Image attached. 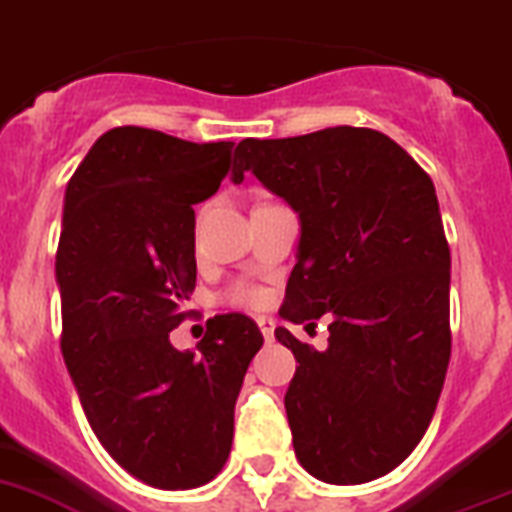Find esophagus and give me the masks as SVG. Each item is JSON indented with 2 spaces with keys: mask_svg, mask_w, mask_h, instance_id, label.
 <instances>
[{
  "mask_svg": "<svg viewBox=\"0 0 512 512\" xmlns=\"http://www.w3.org/2000/svg\"><path fill=\"white\" fill-rule=\"evenodd\" d=\"M257 325H260V333H263L265 341H273V330H276V322L270 320V317H257Z\"/></svg>",
  "mask_w": 512,
  "mask_h": 512,
  "instance_id": "34e87169",
  "label": "esophagus"
}]
</instances>
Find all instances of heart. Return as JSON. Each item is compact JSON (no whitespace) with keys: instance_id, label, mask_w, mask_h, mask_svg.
I'll use <instances>...</instances> for the list:
<instances>
[{"instance_id":"heart-1","label":"heart","mask_w":512,"mask_h":512,"mask_svg":"<svg viewBox=\"0 0 512 512\" xmlns=\"http://www.w3.org/2000/svg\"><path fill=\"white\" fill-rule=\"evenodd\" d=\"M229 299L234 304H242V307H260V304H265V291L257 289V286L242 283V286H236V289L231 291Z\"/></svg>"}]
</instances>
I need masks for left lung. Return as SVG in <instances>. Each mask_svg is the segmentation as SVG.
<instances>
[{
    "label": "left lung",
    "mask_w": 512,
    "mask_h": 512,
    "mask_svg": "<svg viewBox=\"0 0 512 512\" xmlns=\"http://www.w3.org/2000/svg\"><path fill=\"white\" fill-rule=\"evenodd\" d=\"M244 171L299 216L281 317H330L325 351L276 328L299 362L283 398L296 458L320 482H372L419 445L448 372L450 249L435 184L367 127L247 137L234 184Z\"/></svg>",
    "instance_id": "1"
}]
</instances>
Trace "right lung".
I'll return each instance as SVG.
<instances>
[{
    "mask_svg": "<svg viewBox=\"0 0 512 512\" xmlns=\"http://www.w3.org/2000/svg\"><path fill=\"white\" fill-rule=\"evenodd\" d=\"M231 148L114 127L64 192V364L103 448L158 489L203 487L221 471L236 395L263 346L239 312L208 320L197 351L169 341L197 278L192 205L216 195Z\"/></svg>",
    "mask_w": 512,
    "mask_h": 512,
    "instance_id": "obj_1",
    "label": "right lung"
}]
</instances>
